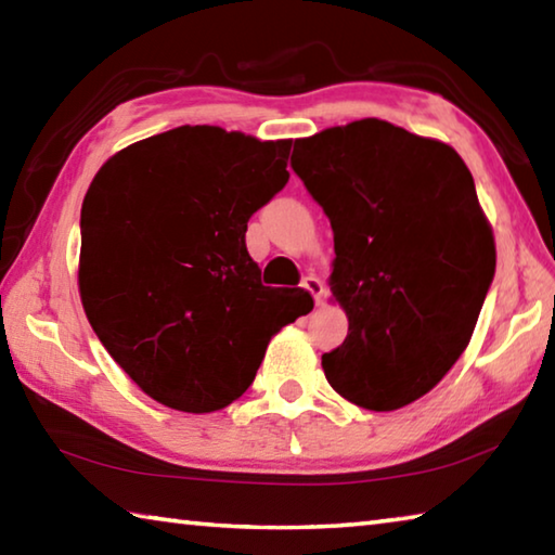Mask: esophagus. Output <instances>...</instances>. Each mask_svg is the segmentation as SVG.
<instances>
[{
	"label": "esophagus",
	"instance_id": "esophagus-1",
	"mask_svg": "<svg viewBox=\"0 0 555 555\" xmlns=\"http://www.w3.org/2000/svg\"><path fill=\"white\" fill-rule=\"evenodd\" d=\"M300 286H304L308 294H311L313 298H315V304H321V296H323V281L318 279V276H313V274H308L304 281H300Z\"/></svg>",
	"mask_w": 555,
	"mask_h": 555
}]
</instances>
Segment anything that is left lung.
Instances as JSON below:
<instances>
[{
  "instance_id": "1",
  "label": "left lung",
  "mask_w": 555,
  "mask_h": 555,
  "mask_svg": "<svg viewBox=\"0 0 555 555\" xmlns=\"http://www.w3.org/2000/svg\"><path fill=\"white\" fill-rule=\"evenodd\" d=\"M291 168L333 228L347 337L323 354L347 401L393 411L430 391L492 286V228L455 149L382 119L296 139Z\"/></svg>"
}]
</instances>
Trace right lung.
Returning a JSON list of instances; mask_svg holds the SVG:
<instances>
[{
  "mask_svg": "<svg viewBox=\"0 0 555 555\" xmlns=\"http://www.w3.org/2000/svg\"><path fill=\"white\" fill-rule=\"evenodd\" d=\"M288 139L178 127L121 149L80 210V298L149 397L188 413L240 399L271 335L313 308L261 284L244 232L288 183Z\"/></svg>",
  "mask_w": 555,
  "mask_h": 555,
  "instance_id": "add662e5",
  "label": "right lung"
}]
</instances>
